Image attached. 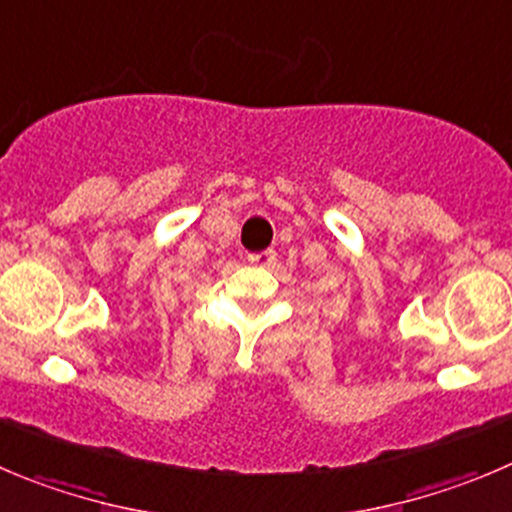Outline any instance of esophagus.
Instances as JSON below:
<instances>
[{
    "mask_svg": "<svg viewBox=\"0 0 512 512\" xmlns=\"http://www.w3.org/2000/svg\"><path fill=\"white\" fill-rule=\"evenodd\" d=\"M253 266H271L276 264V251H261V253H248L246 256Z\"/></svg>",
    "mask_w": 512,
    "mask_h": 512,
    "instance_id": "1",
    "label": "esophagus"
}]
</instances>
